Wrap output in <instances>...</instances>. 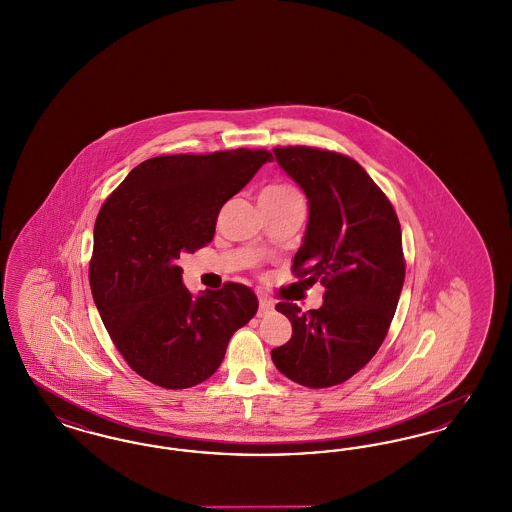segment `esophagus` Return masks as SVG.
<instances>
[{
    "instance_id": "34e87169",
    "label": "esophagus",
    "mask_w": 512,
    "mask_h": 512,
    "mask_svg": "<svg viewBox=\"0 0 512 512\" xmlns=\"http://www.w3.org/2000/svg\"><path fill=\"white\" fill-rule=\"evenodd\" d=\"M274 313V303L267 297H259V317H268Z\"/></svg>"
}]
</instances>
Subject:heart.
Instances as JSON below:
<instances>
[{
  "label": "heart",
  "instance_id": "heart-1",
  "mask_svg": "<svg viewBox=\"0 0 512 512\" xmlns=\"http://www.w3.org/2000/svg\"><path fill=\"white\" fill-rule=\"evenodd\" d=\"M265 197L270 199H293V197H299V194L293 190L292 186H286V184H270L263 194Z\"/></svg>",
  "mask_w": 512,
  "mask_h": 512
}]
</instances>
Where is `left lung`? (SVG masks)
<instances>
[{
	"instance_id": "obj_1",
	"label": "left lung",
	"mask_w": 512,
	"mask_h": 512,
	"mask_svg": "<svg viewBox=\"0 0 512 512\" xmlns=\"http://www.w3.org/2000/svg\"><path fill=\"white\" fill-rule=\"evenodd\" d=\"M272 151L309 205L292 270L326 292L322 305L307 313L293 303L276 305L293 334L270 357L293 382L330 388L359 372L388 334L405 280L401 226L357 161L313 147Z\"/></svg>"
}]
</instances>
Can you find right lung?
<instances>
[{
	"instance_id": "right-lung-1",
	"label": "right lung",
	"mask_w": 512,
	"mask_h": 512,
	"mask_svg": "<svg viewBox=\"0 0 512 512\" xmlns=\"http://www.w3.org/2000/svg\"><path fill=\"white\" fill-rule=\"evenodd\" d=\"M272 155L232 149L163 155L128 172L94 226L90 286L109 336L142 378L186 390L217 372L228 341L259 301L228 282L195 295L182 282V253L209 244L222 205Z\"/></svg>"
}]
</instances>
